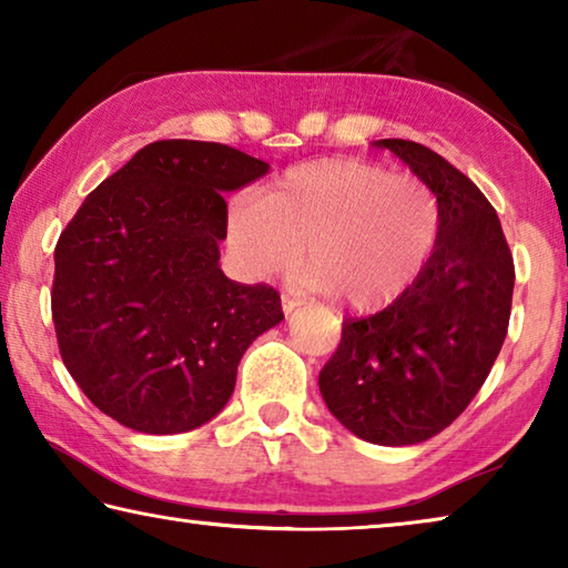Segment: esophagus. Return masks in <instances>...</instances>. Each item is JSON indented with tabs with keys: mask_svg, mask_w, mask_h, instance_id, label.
<instances>
[{
	"mask_svg": "<svg viewBox=\"0 0 568 568\" xmlns=\"http://www.w3.org/2000/svg\"><path fill=\"white\" fill-rule=\"evenodd\" d=\"M303 305V301L301 297H295V295H283V313L285 315H291L295 307H301Z\"/></svg>",
	"mask_w": 568,
	"mask_h": 568,
	"instance_id": "34e87169",
	"label": "esophagus"
}]
</instances>
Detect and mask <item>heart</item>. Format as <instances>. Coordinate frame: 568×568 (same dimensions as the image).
Masks as SVG:
<instances>
[{"instance_id": "heart-1", "label": "heart", "mask_w": 568, "mask_h": 568, "mask_svg": "<svg viewBox=\"0 0 568 568\" xmlns=\"http://www.w3.org/2000/svg\"><path fill=\"white\" fill-rule=\"evenodd\" d=\"M438 200L426 182L361 160L287 170L267 195H240L227 243L253 281L293 273L353 307H376L416 281L436 245Z\"/></svg>"}]
</instances>
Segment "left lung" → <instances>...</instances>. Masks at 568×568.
<instances>
[{"label": "left lung", "mask_w": 568, "mask_h": 568, "mask_svg": "<svg viewBox=\"0 0 568 568\" xmlns=\"http://www.w3.org/2000/svg\"><path fill=\"white\" fill-rule=\"evenodd\" d=\"M438 200V237L406 291L348 318L318 386L325 406L368 444L413 446L450 426L501 351L514 257L494 205L448 160L410 140H376Z\"/></svg>", "instance_id": "left-lung-1"}]
</instances>
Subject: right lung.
I'll return each mask as SVG.
<instances>
[{"instance_id":"add662e5","label":"right lung","mask_w":568,"mask_h":568,"mask_svg":"<svg viewBox=\"0 0 568 568\" xmlns=\"http://www.w3.org/2000/svg\"><path fill=\"white\" fill-rule=\"evenodd\" d=\"M267 170L220 142H152L62 230L57 343L84 396L122 426L170 436L215 418L247 345L283 321L277 291L220 271L223 195Z\"/></svg>"}]
</instances>
